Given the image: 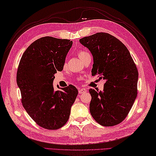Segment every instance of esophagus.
I'll use <instances>...</instances> for the list:
<instances>
[{
    "label": "esophagus",
    "mask_w": 156,
    "mask_h": 156,
    "mask_svg": "<svg viewBox=\"0 0 156 156\" xmlns=\"http://www.w3.org/2000/svg\"><path fill=\"white\" fill-rule=\"evenodd\" d=\"M87 92V89H84V88H81L79 89V94H83Z\"/></svg>",
    "instance_id": "esophagus-1"
}]
</instances>
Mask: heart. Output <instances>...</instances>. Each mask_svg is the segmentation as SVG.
Returning a JSON list of instances; mask_svg holds the SVG:
<instances>
[{
  "instance_id": "b5f03b06",
  "label": "heart",
  "mask_w": 156,
  "mask_h": 156,
  "mask_svg": "<svg viewBox=\"0 0 156 156\" xmlns=\"http://www.w3.org/2000/svg\"><path fill=\"white\" fill-rule=\"evenodd\" d=\"M89 55V53H87L85 51H79V53H78L79 58H80L81 60H83V59L85 58V57H87V55Z\"/></svg>"
}]
</instances>
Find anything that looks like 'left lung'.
Instances as JSON below:
<instances>
[{
    "label": "left lung",
    "mask_w": 156,
    "mask_h": 156,
    "mask_svg": "<svg viewBox=\"0 0 156 156\" xmlns=\"http://www.w3.org/2000/svg\"><path fill=\"white\" fill-rule=\"evenodd\" d=\"M79 41L93 56L92 75L106 80L103 91L89 89L90 112L102 126H115L127 116L137 97V67L127 48L110 34L96 33Z\"/></svg>",
    "instance_id": "1"
}]
</instances>
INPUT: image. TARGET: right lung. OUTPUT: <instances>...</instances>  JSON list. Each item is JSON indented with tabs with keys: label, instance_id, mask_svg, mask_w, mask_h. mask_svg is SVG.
Instances as JSON below:
<instances>
[{
	"label": "right lung",
	"instance_id": "obj_1",
	"mask_svg": "<svg viewBox=\"0 0 156 156\" xmlns=\"http://www.w3.org/2000/svg\"><path fill=\"white\" fill-rule=\"evenodd\" d=\"M73 41L45 36L29 45L19 63L16 81L26 111L37 125L57 130L65 125L78 90L69 85L55 91L54 74L63 70Z\"/></svg>",
	"mask_w": 156,
	"mask_h": 156
}]
</instances>
